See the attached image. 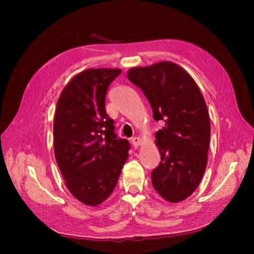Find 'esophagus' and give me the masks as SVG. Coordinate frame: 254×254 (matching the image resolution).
<instances>
[{
  "label": "esophagus",
  "mask_w": 254,
  "mask_h": 254,
  "mask_svg": "<svg viewBox=\"0 0 254 254\" xmlns=\"http://www.w3.org/2000/svg\"><path fill=\"white\" fill-rule=\"evenodd\" d=\"M131 143L133 144V147L134 148H137L139 147V145L141 144V139L139 136H134V137H132L131 139Z\"/></svg>",
  "instance_id": "obj_1"
}]
</instances>
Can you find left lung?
<instances>
[{
  "label": "left lung",
  "instance_id": "1",
  "mask_svg": "<svg viewBox=\"0 0 254 254\" xmlns=\"http://www.w3.org/2000/svg\"><path fill=\"white\" fill-rule=\"evenodd\" d=\"M127 78L142 89L153 119L165 122L156 133L161 161L151 173L152 186L169 203L183 201L198 187L207 165L210 120L203 94L171 62L130 68Z\"/></svg>",
  "mask_w": 254,
  "mask_h": 254
}]
</instances>
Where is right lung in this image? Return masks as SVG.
<instances>
[{"label":"right lung","instance_id":"1","mask_svg":"<svg viewBox=\"0 0 254 254\" xmlns=\"http://www.w3.org/2000/svg\"><path fill=\"white\" fill-rule=\"evenodd\" d=\"M120 68L83 70L63 89L54 119V151L70 194L87 206L101 205L113 192L130 145L117 139L105 96Z\"/></svg>","mask_w":254,"mask_h":254}]
</instances>
